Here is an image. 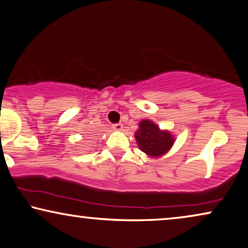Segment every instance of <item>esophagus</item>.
<instances>
[{"label": "esophagus", "mask_w": 248, "mask_h": 248, "mask_svg": "<svg viewBox=\"0 0 248 248\" xmlns=\"http://www.w3.org/2000/svg\"><path fill=\"white\" fill-rule=\"evenodd\" d=\"M113 128H114L115 131H122V128H123V124H122V123L114 124L113 125Z\"/></svg>", "instance_id": "esophagus-1"}]
</instances>
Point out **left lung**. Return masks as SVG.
Returning a JSON list of instances; mask_svg holds the SVG:
<instances>
[{
    "instance_id": "8db88e82",
    "label": "left lung",
    "mask_w": 248,
    "mask_h": 248,
    "mask_svg": "<svg viewBox=\"0 0 248 248\" xmlns=\"http://www.w3.org/2000/svg\"><path fill=\"white\" fill-rule=\"evenodd\" d=\"M139 148L151 157H159L166 154L174 144V138L167 131L159 130L151 121L144 120L140 123V128L135 132Z\"/></svg>"
}]
</instances>
